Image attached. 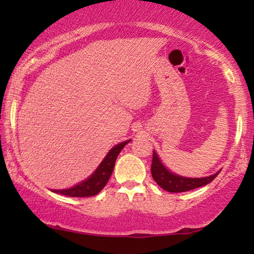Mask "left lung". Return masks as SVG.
Masks as SVG:
<instances>
[{"label": "left lung", "mask_w": 254, "mask_h": 254, "mask_svg": "<svg viewBox=\"0 0 254 254\" xmlns=\"http://www.w3.org/2000/svg\"><path fill=\"white\" fill-rule=\"evenodd\" d=\"M220 172L215 173L213 176L206 177V178H185V177H180L173 175L166 170L162 162L159 161L158 156L154 151L152 154V162H151V175L152 178L163 190H168L171 193H180L187 192V190L197 189V187L204 186L207 184L213 182L216 178Z\"/></svg>", "instance_id": "1"}]
</instances>
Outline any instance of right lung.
I'll list each match as a JSON object with an SVG mask.
<instances>
[{"mask_svg":"<svg viewBox=\"0 0 254 254\" xmlns=\"http://www.w3.org/2000/svg\"><path fill=\"white\" fill-rule=\"evenodd\" d=\"M129 141L123 142V143L117 144L116 147L112 148L110 150L109 154L104 161L100 163L98 169L96 170L95 173L88 178L84 182L78 184L75 187L69 190H55V193H60L62 195L72 196V197H86V196H92L98 194L102 190L105 185L109 182L111 175H112L114 164H116L118 155L120 154V151L123 150V148L126 145Z\"/></svg>","mask_w":254,"mask_h":254,"instance_id":"add662e5","label":"right lung"}]
</instances>
